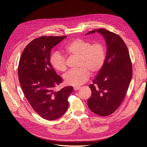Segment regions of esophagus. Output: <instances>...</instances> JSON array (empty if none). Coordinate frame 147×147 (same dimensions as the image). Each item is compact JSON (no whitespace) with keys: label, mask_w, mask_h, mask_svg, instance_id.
Returning a JSON list of instances; mask_svg holds the SVG:
<instances>
[{"label":"esophagus","mask_w":147,"mask_h":147,"mask_svg":"<svg viewBox=\"0 0 147 147\" xmlns=\"http://www.w3.org/2000/svg\"><path fill=\"white\" fill-rule=\"evenodd\" d=\"M80 89V87H74V91H77V90H78Z\"/></svg>","instance_id":"34e87169"}]
</instances>
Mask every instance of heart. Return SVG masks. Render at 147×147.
Instances as JSON below:
<instances>
[{"label": "heart", "instance_id": "obj_1", "mask_svg": "<svg viewBox=\"0 0 147 147\" xmlns=\"http://www.w3.org/2000/svg\"><path fill=\"white\" fill-rule=\"evenodd\" d=\"M65 52L72 57L80 59L78 70H72L64 75L67 85L78 87L87 81L92 74L98 73L102 68L106 59V48L100 42L92 44L90 41L77 38L65 48ZM51 63L59 71L67 68L66 58L59 52L53 53L51 57Z\"/></svg>", "mask_w": 147, "mask_h": 147}]
</instances>
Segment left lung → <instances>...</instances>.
<instances>
[{"instance_id": "1", "label": "left lung", "mask_w": 147, "mask_h": 147, "mask_svg": "<svg viewBox=\"0 0 147 147\" xmlns=\"http://www.w3.org/2000/svg\"><path fill=\"white\" fill-rule=\"evenodd\" d=\"M96 31L105 39L107 52L102 69L89 86L92 94L87 103L94 113L107 116L114 113L124 100L132 78L133 67L127 47L119 35L103 28L87 34Z\"/></svg>"}]
</instances>
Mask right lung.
Segmentation results:
<instances>
[{
  "label": "right lung",
  "mask_w": 147,
  "mask_h": 147,
  "mask_svg": "<svg viewBox=\"0 0 147 147\" xmlns=\"http://www.w3.org/2000/svg\"><path fill=\"white\" fill-rule=\"evenodd\" d=\"M66 36H42L26 46L20 57L18 76L24 95L33 109L42 117L54 120L64 115L68 98L73 91L68 86L55 91L62 82L50 61L51 49Z\"/></svg>",
  "instance_id": "add662e5"
}]
</instances>
